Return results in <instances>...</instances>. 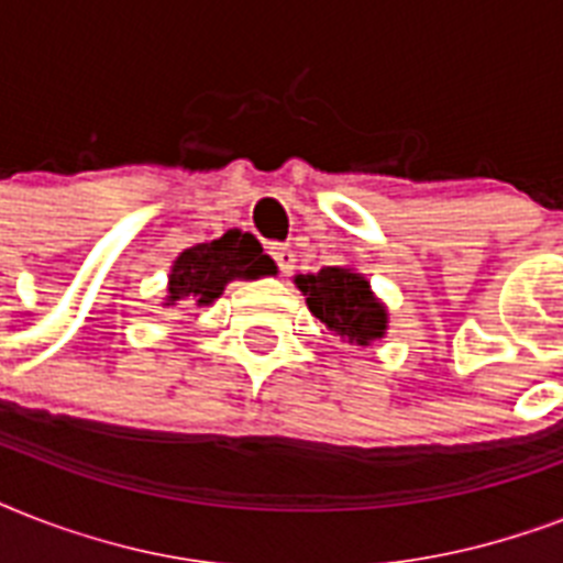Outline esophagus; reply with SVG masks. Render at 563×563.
I'll return each mask as SVG.
<instances>
[{
    "instance_id": "34e87169",
    "label": "esophagus",
    "mask_w": 563,
    "mask_h": 563,
    "mask_svg": "<svg viewBox=\"0 0 563 563\" xmlns=\"http://www.w3.org/2000/svg\"><path fill=\"white\" fill-rule=\"evenodd\" d=\"M268 254H272V260L277 263L280 274H289L291 263H295V254H291L289 245H277V242H274V245L268 247Z\"/></svg>"
}]
</instances>
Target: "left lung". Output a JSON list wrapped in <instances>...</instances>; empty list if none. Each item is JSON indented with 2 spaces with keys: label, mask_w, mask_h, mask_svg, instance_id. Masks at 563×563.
Here are the masks:
<instances>
[{
  "label": "left lung",
  "mask_w": 563,
  "mask_h": 563,
  "mask_svg": "<svg viewBox=\"0 0 563 563\" xmlns=\"http://www.w3.org/2000/svg\"><path fill=\"white\" fill-rule=\"evenodd\" d=\"M298 289L307 295L312 316L335 335L356 344L383 339L385 309L362 274L342 265H327L318 274H300Z\"/></svg>",
  "instance_id": "obj_1"
}]
</instances>
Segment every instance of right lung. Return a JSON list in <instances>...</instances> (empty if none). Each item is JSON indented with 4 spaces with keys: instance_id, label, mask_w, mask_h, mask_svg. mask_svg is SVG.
Segmentation results:
<instances>
[{
    "instance_id": "obj_1",
    "label": "right lung",
    "mask_w": 563,
    "mask_h": 563,
    "mask_svg": "<svg viewBox=\"0 0 563 563\" xmlns=\"http://www.w3.org/2000/svg\"><path fill=\"white\" fill-rule=\"evenodd\" d=\"M274 274V263L263 254V245L251 233L228 230L221 239L187 247L175 260L169 274V298L166 307L195 303L210 307L230 280H256Z\"/></svg>"
}]
</instances>
